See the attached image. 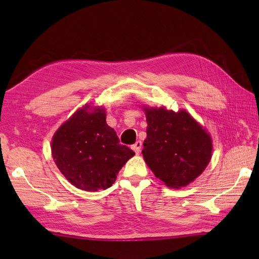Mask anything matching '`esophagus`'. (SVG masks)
<instances>
[{"instance_id":"34e87169","label":"esophagus","mask_w":259,"mask_h":259,"mask_svg":"<svg viewBox=\"0 0 259 259\" xmlns=\"http://www.w3.org/2000/svg\"><path fill=\"white\" fill-rule=\"evenodd\" d=\"M141 147H142V142H141V141H137L136 144L133 146V150H134L136 153H139L140 150H141Z\"/></svg>"}]
</instances>
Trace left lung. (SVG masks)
Here are the masks:
<instances>
[{"mask_svg": "<svg viewBox=\"0 0 259 259\" xmlns=\"http://www.w3.org/2000/svg\"><path fill=\"white\" fill-rule=\"evenodd\" d=\"M141 108L148 123L142 150L147 166L169 188L188 186L210 162V134L185 109L175 112L166 107Z\"/></svg>", "mask_w": 259, "mask_h": 259, "instance_id": "left-lung-1", "label": "left lung"}]
</instances>
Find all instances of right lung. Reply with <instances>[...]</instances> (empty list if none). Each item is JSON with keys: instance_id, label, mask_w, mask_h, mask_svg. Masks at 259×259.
Masks as SVG:
<instances>
[{"instance_id": "add662e5", "label": "right lung", "mask_w": 259, "mask_h": 259, "mask_svg": "<svg viewBox=\"0 0 259 259\" xmlns=\"http://www.w3.org/2000/svg\"><path fill=\"white\" fill-rule=\"evenodd\" d=\"M106 118L103 106L85 103L52 137L53 160L65 179L78 189L95 192L109 188L120 169L135 156L128 147L119 144Z\"/></svg>"}]
</instances>
